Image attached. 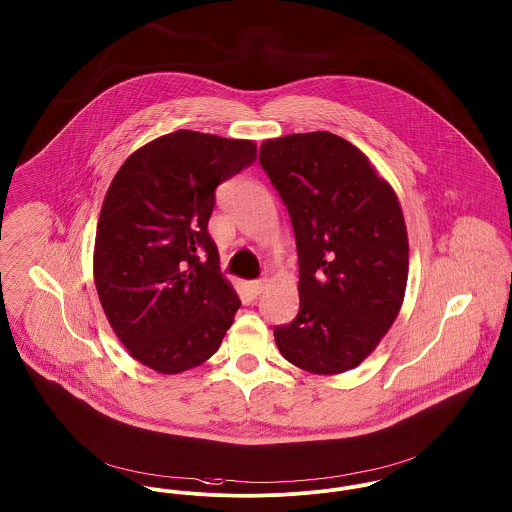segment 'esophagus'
Instances as JSON below:
<instances>
[{
  "mask_svg": "<svg viewBox=\"0 0 512 512\" xmlns=\"http://www.w3.org/2000/svg\"><path fill=\"white\" fill-rule=\"evenodd\" d=\"M264 289H266V279H254V281H250V291H252V295L258 297Z\"/></svg>",
  "mask_w": 512,
  "mask_h": 512,
  "instance_id": "1",
  "label": "esophagus"
}]
</instances>
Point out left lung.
<instances>
[{
  "instance_id": "8db88e82",
  "label": "left lung",
  "mask_w": 512,
  "mask_h": 512,
  "mask_svg": "<svg viewBox=\"0 0 512 512\" xmlns=\"http://www.w3.org/2000/svg\"><path fill=\"white\" fill-rule=\"evenodd\" d=\"M260 165L289 211L299 314L275 326L281 355L314 375L357 367L394 324L408 283L406 223L392 186L347 139H268Z\"/></svg>"
}]
</instances>
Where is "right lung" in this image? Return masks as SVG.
<instances>
[{
	"instance_id": "1",
	"label": "right lung",
	"mask_w": 512,
	"mask_h": 512,
	"mask_svg": "<svg viewBox=\"0 0 512 512\" xmlns=\"http://www.w3.org/2000/svg\"><path fill=\"white\" fill-rule=\"evenodd\" d=\"M256 161L248 139L178 130L132 153L104 198L95 285L130 355L178 375L221 345L240 301L207 221L221 182Z\"/></svg>"
}]
</instances>
